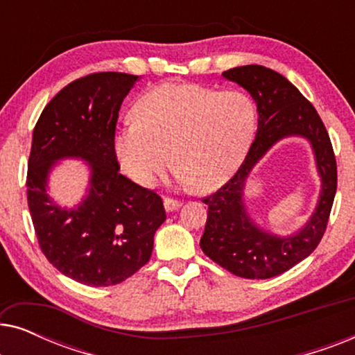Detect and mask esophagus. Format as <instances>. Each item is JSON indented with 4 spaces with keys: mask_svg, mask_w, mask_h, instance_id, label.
<instances>
[{
    "mask_svg": "<svg viewBox=\"0 0 355 355\" xmlns=\"http://www.w3.org/2000/svg\"><path fill=\"white\" fill-rule=\"evenodd\" d=\"M163 205H164V210L166 211H174V210H178L179 207H181V202L179 200H174V198H164L163 200Z\"/></svg>",
    "mask_w": 355,
    "mask_h": 355,
    "instance_id": "esophagus-1",
    "label": "esophagus"
}]
</instances>
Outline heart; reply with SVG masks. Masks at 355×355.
Wrapping results in <instances>:
<instances>
[{"instance_id":"heart-1","label":"heart","mask_w":355,"mask_h":355,"mask_svg":"<svg viewBox=\"0 0 355 355\" xmlns=\"http://www.w3.org/2000/svg\"><path fill=\"white\" fill-rule=\"evenodd\" d=\"M132 113L114 130L113 152L121 169L145 187L173 157L182 186L215 191L239 169L257 128L255 105L244 92L184 82L147 90Z\"/></svg>"}]
</instances>
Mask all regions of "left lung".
<instances>
[{
	"instance_id": "8db88e82",
	"label": "left lung",
	"mask_w": 355,
	"mask_h": 355,
	"mask_svg": "<svg viewBox=\"0 0 355 355\" xmlns=\"http://www.w3.org/2000/svg\"><path fill=\"white\" fill-rule=\"evenodd\" d=\"M223 77L249 92L257 105L259 128L237 173L220 191L203 198L208 213L200 247L203 254L232 275L268 279L307 259L322 241L338 186L336 158L317 110L284 76L268 67L249 64L225 71ZM286 137L309 140L322 191L306 225L293 235L278 236L251 220L245 208L243 191L254 164Z\"/></svg>"
}]
</instances>
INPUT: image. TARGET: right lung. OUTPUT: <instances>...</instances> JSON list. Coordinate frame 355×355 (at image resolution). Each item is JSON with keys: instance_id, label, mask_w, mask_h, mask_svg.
Segmentation results:
<instances>
[{"instance_id": "obj_1", "label": "right lung", "mask_w": 355, "mask_h": 355, "mask_svg": "<svg viewBox=\"0 0 355 355\" xmlns=\"http://www.w3.org/2000/svg\"><path fill=\"white\" fill-rule=\"evenodd\" d=\"M137 80L98 72L71 82L33 129L27 200L38 244L56 270L87 286L123 283L142 268L166 220L162 197L119 174L113 152L121 105ZM67 157L82 159L91 171L86 197L72 209L47 193L49 173Z\"/></svg>"}]
</instances>
